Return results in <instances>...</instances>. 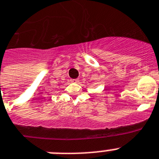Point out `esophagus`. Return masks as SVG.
<instances>
[{
  "label": "esophagus",
  "mask_w": 159,
  "mask_h": 159,
  "mask_svg": "<svg viewBox=\"0 0 159 159\" xmlns=\"http://www.w3.org/2000/svg\"><path fill=\"white\" fill-rule=\"evenodd\" d=\"M71 83H78L79 80L78 79H72V80H71Z\"/></svg>",
  "instance_id": "obj_1"
}]
</instances>
